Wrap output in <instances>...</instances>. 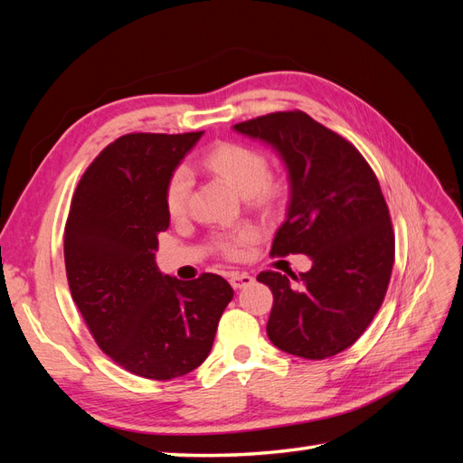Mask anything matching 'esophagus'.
I'll return each mask as SVG.
<instances>
[{
    "mask_svg": "<svg viewBox=\"0 0 463 463\" xmlns=\"http://www.w3.org/2000/svg\"><path fill=\"white\" fill-rule=\"evenodd\" d=\"M253 282H255V278L250 276V274H247V272H233V274L230 276V284H232L235 289L250 286Z\"/></svg>",
    "mask_w": 463,
    "mask_h": 463,
    "instance_id": "34e87169",
    "label": "esophagus"
}]
</instances>
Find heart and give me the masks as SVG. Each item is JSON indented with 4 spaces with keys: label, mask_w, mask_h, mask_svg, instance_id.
I'll return each instance as SVG.
<instances>
[{
    "label": "heart",
    "mask_w": 463,
    "mask_h": 463,
    "mask_svg": "<svg viewBox=\"0 0 463 463\" xmlns=\"http://www.w3.org/2000/svg\"><path fill=\"white\" fill-rule=\"evenodd\" d=\"M203 162L210 172H214L226 179L237 193L243 194L250 204L260 210H272L278 204L279 197H282V185L269 179V158L253 146H247L241 143H218L206 150ZM191 187V172L185 165H177L170 174V177H167L164 191L165 210L172 218H179L185 214ZM253 240V230L240 228L235 232L218 233L214 237V247L218 253H222L226 259L237 260L247 255V247Z\"/></svg>",
    "instance_id": "obj_1"
}]
</instances>
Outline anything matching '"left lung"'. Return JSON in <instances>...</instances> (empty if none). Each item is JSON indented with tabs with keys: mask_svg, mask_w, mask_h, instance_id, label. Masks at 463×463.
<instances>
[{
	"mask_svg": "<svg viewBox=\"0 0 463 463\" xmlns=\"http://www.w3.org/2000/svg\"><path fill=\"white\" fill-rule=\"evenodd\" d=\"M282 156L291 187L288 220L270 255L303 253L309 272L264 270L274 303L266 334L286 354L326 359L354 345L381 309L394 266V230L378 179L347 138L301 109L233 125Z\"/></svg>",
	"mask_w": 463,
	"mask_h": 463,
	"instance_id": "8db88e82",
	"label": "left lung"
}]
</instances>
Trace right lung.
Segmentation results:
<instances>
[{"label": "right lung", "mask_w": 463, "mask_h": 463, "mask_svg": "<svg viewBox=\"0 0 463 463\" xmlns=\"http://www.w3.org/2000/svg\"><path fill=\"white\" fill-rule=\"evenodd\" d=\"M201 135L116 138L82 174L65 223L67 282L94 342L119 367L152 381L201 365L233 298L218 274L181 282L154 260L170 226L165 181Z\"/></svg>", "instance_id": "right-lung-1"}]
</instances>
